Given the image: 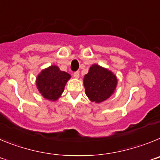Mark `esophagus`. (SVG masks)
Listing matches in <instances>:
<instances>
[{"label": "esophagus", "mask_w": 160, "mask_h": 160, "mask_svg": "<svg viewBox=\"0 0 160 160\" xmlns=\"http://www.w3.org/2000/svg\"><path fill=\"white\" fill-rule=\"evenodd\" d=\"M73 78H79V71H75L74 73H73Z\"/></svg>", "instance_id": "1"}]
</instances>
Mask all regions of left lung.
I'll list each match as a JSON object with an SVG mask.
<instances>
[{"label": "left lung", "mask_w": 160, "mask_h": 160, "mask_svg": "<svg viewBox=\"0 0 160 160\" xmlns=\"http://www.w3.org/2000/svg\"><path fill=\"white\" fill-rule=\"evenodd\" d=\"M117 78L111 70L94 64L84 76L85 92L91 102L100 103L114 94L117 87Z\"/></svg>", "instance_id": "8db88e82"}]
</instances>
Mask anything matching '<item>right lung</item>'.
Segmentation results:
<instances>
[{
  "label": "right lung",
  "instance_id": "1",
  "mask_svg": "<svg viewBox=\"0 0 160 160\" xmlns=\"http://www.w3.org/2000/svg\"><path fill=\"white\" fill-rule=\"evenodd\" d=\"M70 78L69 73L60 70L57 66H51L38 74L36 85L45 98L56 101L64 91L65 86Z\"/></svg>",
  "mask_w": 160,
  "mask_h": 160
}]
</instances>
